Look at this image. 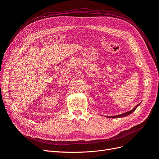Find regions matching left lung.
I'll return each mask as SVG.
<instances>
[{
    "mask_svg": "<svg viewBox=\"0 0 159 159\" xmlns=\"http://www.w3.org/2000/svg\"><path fill=\"white\" fill-rule=\"evenodd\" d=\"M139 104H140V103H139ZM139 104H138V105H137V106L134 107L133 108V109H132V110H131V111H128V112L124 113H122V114H120V115H115V116H107V117H109V118H119V117H125V116H127V115H130L131 113H132L137 108V107L139 106Z\"/></svg>",
    "mask_w": 159,
    "mask_h": 159,
    "instance_id": "left-lung-1",
    "label": "left lung"
}]
</instances>
